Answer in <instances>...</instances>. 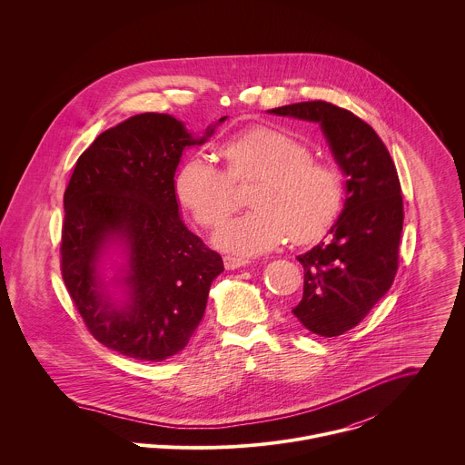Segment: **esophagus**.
I'll use <instances>...</instances> for the list:
<instances>
[{
	"mask_svg": "<svg viewBox=\"0 0 465 465\" xmlns=\"http://www.w3.org/2000/svg\"><path fill=\"white\" fill-rule=\"evenodd\" d=\"M223 265L227 270H234V268H240V266L249 265V260L247 258H242V256H223Z\"/></svg>",
	"mask_w": 465,
	"mask_h": 465,
	"instance_id": "1",
	"label": "esophagus"
}]
</instances>
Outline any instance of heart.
I'll return each instance as SVG.
<instances>
[{
	"mask_svg": "<svg viewBox=\"0 0 465 465\" xmlns=\"http://www.w3.org/2000/svg\"><path fill=\"white\" fill-rule=\"evenodd\" d=\"M227 168L209 155H188L175 175V193L202 227H218L236 207V183L260 181L254 209L229 220L214 242L242 256L266 252L288 236L295 243L322 238L345 202L341 170L313 157L312 146L293 134L256 125L222 144Z\"/></svg>",
	"mask_w": 465,
	"mask_h": 465,
	"instance_id": "1",
	"label": "heart"
}]
</instances>
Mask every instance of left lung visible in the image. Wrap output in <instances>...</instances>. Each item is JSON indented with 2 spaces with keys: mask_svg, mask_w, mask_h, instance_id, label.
I'll return each instance as SVG.
<instances>
[{
  "mask_svg": "<svg viewBox=\"0 0 465 465\" xmlns=\"http://www.w3.org/2000/svg\"><path fill=\"white\" fill-rule=\"evenodd\" d=\"M268 113L321 124L347 175L330 240L297 258L304 292L292 310L308 331L338 336L358 326L394 282L404 218L398 170L381 137L347 109L315 100Z\"/></svg>",
  "mask_w": 465,
  "mask_h": 465,
  "instance_id": "8db88e82",
  "label": "left lung"
}]
</instances>
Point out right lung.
Instances as JSON below:
<instances>
[{"mask_svg":"<svg viewBox=\"0 0 465 465\" xmlns=\"http://www.w3.org/2000/svg\"><path fill=\"white\" fill-rule=\"evenodd\" d=\"M205 135L193 139L168 114H137L100 134L67 184L61 240L67 293L89 332L134 360L163 361L181 352L223 270L222 256L181 220L175 197L183 150ZM113 241L130 256L125 307L110 299L97 275L99 256Z\"/></svg>","mask_w":465,"mask_h":465,"instance_id":"right-lung-1","label":"right lung"}]
</instances>
